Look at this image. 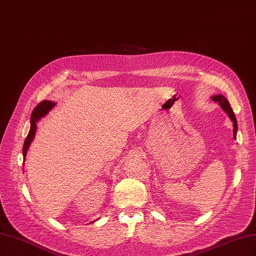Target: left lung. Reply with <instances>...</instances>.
Returning <instances> with one entry per match:
<instances>
[{
    "label": "left lung",
    "mask_w": 256,
    "mask_h": 256,
    "mask_svg": "<svg viewBox=\"0 0 256 256\" xmlns=\"http://www.w3.org/2000/svg\"><path fill=\"white\" fill-rule=\"evenodd\" d=\"M212 99L214 100V102H218L220 104V106L222 108V110L226 112V113H228V118H230L232 122H233V127H234L233 134H234V138H236V134H237V120H236V118H235V114H234L233 110H232L230 104L228 102V99L224 97V96H222V95H214V96L212 97Z\"/></svg>",
    "instance_id": "1"
}]
</instances>
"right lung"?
Masks as SVG:
<instances>
[{"label":"right lung","mask_w":256,"mask_h":256,"mask_svg":"<svg viewBox=\"0 0 256 256\" xmlns=\"http://www.w3.org/2000/svg\"><path fill=\"white\" fill-rule=\"evenodd\" d=\"M54 106H56V102H50V100H44V102H42L40 104H38L37 106L33 110L32 115H30V128L28 134L24 141V144H23V150H22L23 158L24 159H26L30 144L32 143L33 138L35 136L37 122L40 120L42 118H44V116L47 115L53 109Z\"/></svg>","instance_id":"right-lung-1"}]
</instances>
